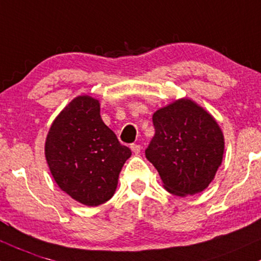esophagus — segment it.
I'll use <instances>...</instances> for the list:
<instances>
[{"instance_id": "1", "label": "esophagus", "mask_w": 261, "mask_h": 261, "mask_svg": "<svg viewBox=\"0 0 261 261\" xmlns=\"http://www.w3.org/2000/svg\"><path fill=\"white\" fill-rule=\"evenodd\" d=\"M130 149L134 154H139L140 153V145L139 144H130Z\"/></svg>"}]
</instances>
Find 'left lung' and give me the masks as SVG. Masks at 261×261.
<instances>
[{
    "mask_svg": "<svg viewBox=\"0 0 261 261\" xmlns=\"http://www.w3.org/2000/svg\"><path fill=\"white\" fill-rule=\"evenodd\" d=\"M155 136L145 156L170 194L186 197L206 190L224 154V136L210 112L192 99H175L153 115Z\"/></svg>",
    "mask_w": 261,
    "mask_h": 261,
    "instance_id": "8db88e82",
    "label": "left lung"
}]
</instances>
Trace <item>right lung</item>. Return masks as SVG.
Here are the masks:
<instances>
[{
    "mask_svg": "<svg viewBox=\"0 0 261 261\" xmlns=\"http://www.w3.org/2000/svg\"><path fill=\"white\" fill-rule=\"evenodd\" d=\"M99 110L97 98L75 97L53 121L44 148L57 185L90 207L115 195L119 172L132 155L102 121Z\"/></svg>",
    "mask_w": 261,
    "mask_h": 261,
    "instance_id": "1",
    "label": "right lung"
}]
</instances>
